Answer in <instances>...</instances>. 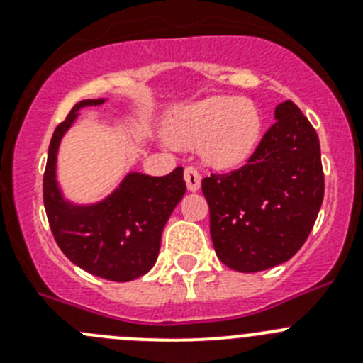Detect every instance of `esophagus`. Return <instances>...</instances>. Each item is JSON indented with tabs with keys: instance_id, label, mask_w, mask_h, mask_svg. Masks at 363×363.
<instances>
[{
	"instance_id": "esophagus-1",
	"label": "esophagus",
	"mask_w": 363,
	"mask_h": 363,
	"mask_svg": "<svg viewBox=\"0 0 363 363\" xmlns=\"http://www.w3.org/2000/svg\"><path fill=\"white\" fill-rule=\"evenodd\" d=\"M185 184H187L189 191H198L201 184V174L196 167H185Z\"/></svg>"
}]
</instances>
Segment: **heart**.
<instances>
[{"instance_id":"1","label":"heart","mask_w":363,"mask_h":363,"mask_svg":"<svg viewBox=\"0 0 363 363\" xmlns=\"http://www.w3.org/2000/svg\"><path fill=\"white\" fill-rule=\"evenodd\" d=\"M262 116L251 99L213 96L185 108L171 125L172 138L184 145L201 143L203 158L216 167L245 162L256 149Z\"/></svg>"}]
</instances>
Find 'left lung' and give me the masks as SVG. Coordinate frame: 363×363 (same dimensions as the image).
Instances as JSON below:
<instances>
[{
	"instance_id": "1",
	"label": "left lung",
	"mask_w": 363,
	"mask_h": 363,
	"mask_svg": "<svg viewBox=\"0 0 363 363\" xmlns=\"http://www.w3.org/2000/svg\"><path fill=\"white\" fill-rule=\"evenodd\" d=\"M245 165L201 179L218 258L258 272L293 258L306 243L323 201L320 140L287 99Z\"/></svg>"
}]
</instances>
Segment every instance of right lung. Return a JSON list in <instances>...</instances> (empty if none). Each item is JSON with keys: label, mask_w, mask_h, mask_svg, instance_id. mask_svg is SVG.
Segmentation results:
<instances>
[{"label": "right lung", "mask_w": 363, "mask_h": 363, "mask_svg": "<svg viewBox=\"0 0 363 363\" xmlns=\"http://www.w3.org/2000/svg\"><path fill=\"white\" fill-rule=\"evenodd\" d=\"M101 104L104 99H83L54 130L43 174V203L54 240L72 264L105 280L130 281L143 277L158 258L163 227L185 194L184 167L167 176L130 172L98 205L67 203L56 184L60 140L79 108Z\"/></svg>", "instance_id": "add662e5"}]
</instances>
